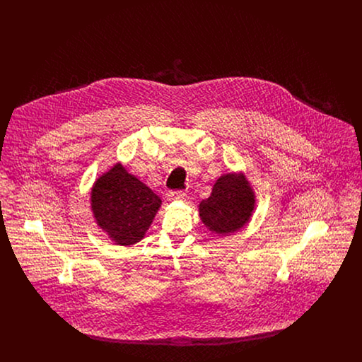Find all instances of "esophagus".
Segmentation results:
<instances>
[{
    "mask_svg": "<svg viewBox=\"0 0 362 362\" xmlns=\"http://www.w3.org/2000/svg\"><path fill=\"white\" fill-rule=\"evenodd\" d=\"M185 191L183 189H175V191H170L168 194H167V198L170 199V201H173V199H183L185 198Z\"/></svg>",
    "mask_w": 362,
    "mask_h": 362,
    "instance_id": "obj_1",
    "label": "esophagus"
}]
</instances>
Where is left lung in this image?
<instances>
[{
  "instance_id": "8db88e82",
  "label": "left lung",
  "mask_w": 362,
  "mask_h": 362,
  "mask_svg": "<svg viewBox=\"0 0 362 362\" xmlns=\"http://www.w3.org/2000/svg\"><path fill=\"white\" fill-rule=\"evenodd\" d=\"M255 195L241 173H228L217 179L210 197L199 204V216L209 230L229 235L250 221Z\"/></svg>"
}]
</instances>
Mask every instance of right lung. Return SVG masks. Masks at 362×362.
<instances>
[{
  "label": "right lung",
  "instance_id": "1",
  "mask_svg": "<svg viewBox=\"0 0 362 362\" xmlns=\"http://www.w3.org/2000/svg\"><path fill=\"white\" fill-rule=\"evenodd\" d=\"M161 199L121 164L102 175L90 192L98 225L121 245L141 240L149 229Z\"/></svg>",
  "mask_w": 362,
  "mask_h": 362
}]
</instances>
